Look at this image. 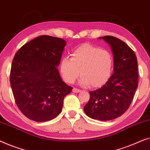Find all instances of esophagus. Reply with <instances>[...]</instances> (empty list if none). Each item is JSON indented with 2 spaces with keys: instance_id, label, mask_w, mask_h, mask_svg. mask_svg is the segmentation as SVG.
<instances>
[{
  "instance_id": "34e87169",
  "label": "esophagus",
  "mask_w": 150,
  "mask_h": 150,
  "mask_svg": "<svg viewBox=\"0 0 150 150\" xmlns=\"http://www.w3.org/2000/svg\"><path fill=\"white\" fill-rule=\"evenodd\" d=\"M73 92H75V93H79V92H81V90L77 89V88H73Z\"/></svg>"
}]
</instances>
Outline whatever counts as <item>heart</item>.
Here are the masks:
<instances>
[{"instance_id":"1","label":"heart","mask_w":150,"mask_h":150,"mask_svg":"<svg viewBox=\"0 0 150 150\" xmlns=\"http://www.w3.org/2000/svg\"><path fill=\"white\" fill-rule=\"evenodd\" d=\"M113 62L112 55L109 51L84 43L72 52L71 58L62 59L60 71L67 83H73L80 72L82 84L98 88L109 80Z\"/></svg>"}]
</instances>
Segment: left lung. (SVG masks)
I'll use <instances>...</instances> for the list:
<instances>
[{"label": "left lung", "instance_id": "1", "mask_svg": "<svg viewBox=\"0 0 150 150\" xmlns=\"http://www.w3.org/2000/svg\"><path fill=\"white\" fill-rule=\"evenodd\" d=\"M111 45L114 60L113 73L103 87L90 92L83 107L88 117L100 121L114 120L127 111L138 87V65L133 50L113 36L100 37Z\"/></svg>", "mask_w": 150, "mask_h": 150}]
</instances>
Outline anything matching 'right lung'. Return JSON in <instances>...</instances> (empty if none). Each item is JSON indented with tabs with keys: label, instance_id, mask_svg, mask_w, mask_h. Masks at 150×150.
I'll list each match as a JSON object with an SVG mask.
<instances>
[{
	"label": "right lung",
	"instance_id": "add662e5",
	"mask_svg": "<svg viewBox=\"0 0 150 150\" xmlns=\"http://www.w3.org/2000/svg\"><path fill=\"white\" fill-rule=\"evenodd\" d=\"M65 45L60 38L41 35L15 54L10 71L13 94L21 112L31 120L46 122L58 116L64 98L73 89L56 68Z\"/></svg>",
	"mask_w": 150,
	"mask_h": 150
}]
</instances>
